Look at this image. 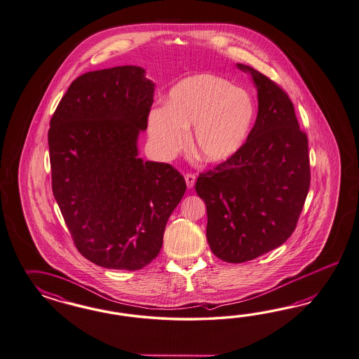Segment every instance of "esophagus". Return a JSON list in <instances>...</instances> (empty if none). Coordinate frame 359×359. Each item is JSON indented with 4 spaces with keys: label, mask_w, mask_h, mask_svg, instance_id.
<instances>
[{
    "label": "esophagus",
    "mask_w": 359,
    "mask_h": 359,
    "mask_svg": "<svg viewBox=\"0 0 359 359\" xmlns=\"http://www.w3.org/2000/svg\"><path fill=\"white\" fill-rule=\"evenodd\" d=\"M185 177V183H187V187L191 189V188H194V185H195L196 182V176L192 174H187L184 176Z\"/></svg>",
    "instance_id": "obj_1"
}]
</instances>
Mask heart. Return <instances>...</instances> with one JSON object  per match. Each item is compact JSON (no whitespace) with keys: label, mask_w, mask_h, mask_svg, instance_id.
Masks as SVG:
<instances>
[{"label":"heart","mask_w":359,"mask_h":359,"mask_svg":"<svg viewBox=\"0 0 359 359\" xmlns=\"http://www.w3.org/2000/svg\"><path fill=\"white\" fill-rule=\"evenodd\" d=\"M255 107L250 96L224 77H185L170 89L165 107L149 113V134L164 156L182 151L194 128L192 151L204 163H224L250 135Z\"/></svg>","instance_id":"heart-1"}]
</instances>
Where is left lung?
<instances>
[{
	"label": "left lung",
	"instance_id": "obj_1",
	"mask_svg": "<svg viewBox=\"0 0 359 359\" xmlns=\"http://www.w3.org/2000/svg\"><path fill=\"white\" fill-rule=\"evenodd\" d=\"M258 116L243 147L215 170L200 174L196 192L207 205V239L222 261H251L294 233L309 191L308 140L292 101L250 65Z\"/></svg>",
	"mask_w": 359,
	"mask_h": 359
}]
</instances>
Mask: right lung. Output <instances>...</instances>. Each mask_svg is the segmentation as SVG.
I'll return each instance as SVG.
<instances>
[{"instance_id":"1","label":"right lung","mask_w":359,"mask_h":359,"mask_svg":"<svg viewBox=\"0 0 359 359\" xmlns=\"http://www.w3.org/2000/svg\"><path fill=\"white\" fill-rule=\"evenodd\" d=\"M154 90L138 65L88 72L50 122L55 200L77 250L105 269L135 271L155 259L187 189L172 165L138 156Z\"/></svg>"}]
</instances>
